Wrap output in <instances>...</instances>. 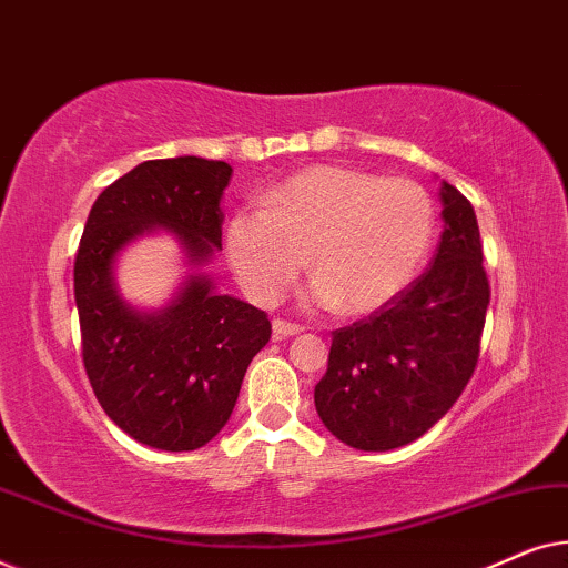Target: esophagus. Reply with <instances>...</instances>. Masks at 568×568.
I'll return each instance as SVG.
<instances>
[{
	"label": "esophagus",
	"instance_id": "esophagus-1",
	"mask_svg": "<svg viewBox=\"0 0 568 568\" xmlns=\"http://www.w3.org/2000/svg\"><path fill=\"white\" fill-rule=\"evenodd\" d=\"M271 331H274V338H290V336H297V333L302 331V325L276 317V321L271 323Z\"/></svg>",
	"mask_w": 568,
	"mask_h": 568
}]
</instances>
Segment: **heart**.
Segmentation results:
<instances>
[{"label":"heart","mask_w":568,"mask_h":568,"mask_svg":"<svg viewBox=\"0 0 568 568\" xmlns=\"http://www.w3.org/2000/svg\"><path fill=\"white\" fill-rule=\"evenodd\" d=\"M434 240V204L408 178L315 165L286 178L261 206L232 214L230 266L258 302H276L305 268V300L341 315H369L422 271Z\"/></svg>","instance_id":"obj_1"}]
</instances>
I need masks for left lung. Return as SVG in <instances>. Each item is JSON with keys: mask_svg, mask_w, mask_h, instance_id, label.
I'll return each mask as SVG.
<instances>
[{"mask_svg": "<svg viewBox=\"0 0 568 568\" xmlns=\"http://www.w3.org/2000/svg\"><path fill=\"white\" fill-rule=\"evenodd\" d=\"M442 230L426 274L393 302L333 333L315 410L333 437L364 453L408 445L453 408L476 369L491 290L478 220L439 181Z\"/></svg>", "mask_w": 568, "mask_h": 568, "instance_id": "left-lung-1", "label": "left lung"}]
</instances>
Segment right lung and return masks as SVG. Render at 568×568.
Here are the masks:
<instances>
[{"label":"right lung","instance_id":"1","mask_svg":"<svg viewBox=\"0 0 568 568\" xmlns=\"http://www.w3.org/2000/svg\"><path fill=\"white\" fill-rule=\"evenodd\" d=\"M232 168L185 154L146 160L90 209L74 261L82 362L111 422L165 453L204 447L235 408L247 364L268 344L266 313L216 292L206 274L222 251V196ZM168 231L186 274L158 311L131 306L114 282L120 253Z\"/></svg>","mask_w":568,"mask_h":568}]
</instances>
